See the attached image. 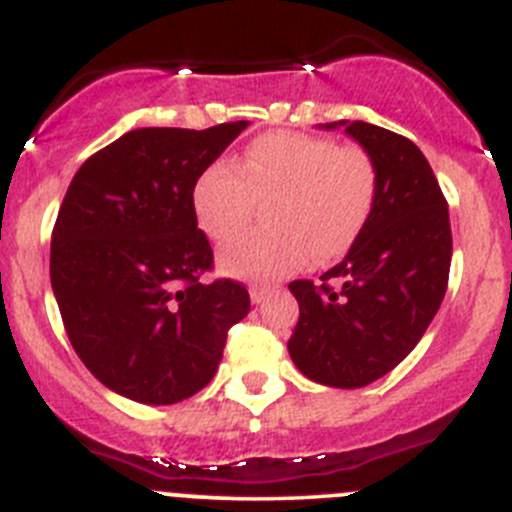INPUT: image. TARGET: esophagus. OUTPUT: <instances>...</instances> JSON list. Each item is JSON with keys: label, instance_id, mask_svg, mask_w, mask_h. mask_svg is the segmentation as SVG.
<instances>
[{"label": "esophagus", "instance_id": "obj_1", "mask_svg": "<svg viewBox=\"0 0 512 512\" xmlns=\"http://www.w3.org/2000/svg\"><path fill=\"white\" fill-rule=\"evenodd\" d=\"M272 292H275V287L272 285H262V282L257 285L255 282V285H250V300L255 302V305H260V302H265Z\"/></svg>", "mask_w": 512, "mask_h": 512}]
</instances>
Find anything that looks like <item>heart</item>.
I'll return each instance as SVG.
<instances>
[{"instance_id":"heart-1","label":"heart","mask_w":512,"mask_h":512,"mask_svg":"<svg viewBox=\"0 0 512 512\" xmlns=\"http://www.w3.org/2000/svg\"><path fill=\"white\" fill-rule=\"evenodd\" d=\"M375 165L355 145L302 132H267L247 145L242 167L215 160L192 187V207L207 237L232 242L267 202L270 230L252 232L220 257L227 275L282 277L342 255L375 200Z\"/></svg>"}]
</instances>
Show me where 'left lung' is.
I'll return each mask as SVG.
<instances>
[{
    "label": "left lung",
    "mask_w": 512,
    "mask_h": 512,
    "mask_svg": "<svg viewBox=\"0 0 512 512\" xmlns=\"http://www.w3.org/2000/svg\"><path fill=\"white\" fill-rule=\"evenodd\" d=\"M342 127L375 165V200L350 252L322 282L295 280L300 320L287 350L297 370L330 388H365L410 355L448 290V202L418 145L370 122Z\"/></svg>",
    "instance_id": "left-lung-1"
}]
</instances>
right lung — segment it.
Wrapping results in <instances>:
<instances>
[{"mask_svg":"<svg viewBox=\"0 0 512 512\" xmlns=\"http://www.w3.org/2000/svg\"><path fill=\"white\" fill-rule=\"evenodd\" d=\"M250 122L145 127L89 157L52 232L49 277L79 360L114 393L172 405L215 377L227 330L250 312L235 280H200L212 247L192 187Z\"/></svg>","mask_w":512,"mask_h":512,"instance_id":"obj_1","label":"right lung"}]
</instances>
